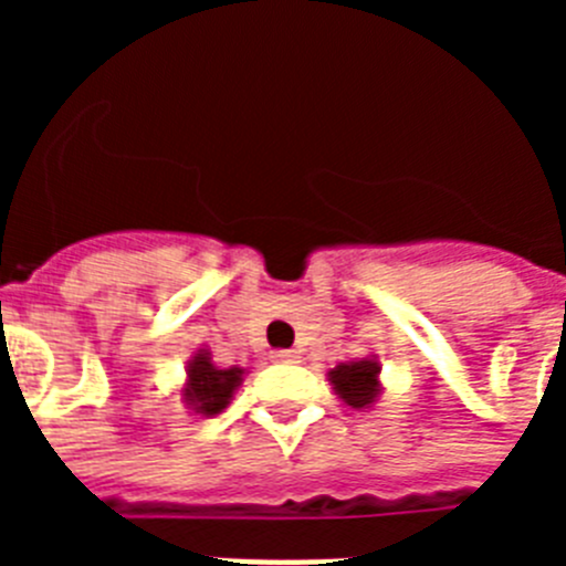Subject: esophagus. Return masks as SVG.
I'll list each match as a JSON object with an SVG mask.
<instances>
[{
  "label": "esophagus",
  "mask_w": 566,
  "mask_h": 566,
  "mask_svg": "<svg viewBox=\"0 0 566 566\" xmlns=\"http://www.w3.org/2000/svg\"><path fill=\"white\" fill-rule=\"evenodd\" d=\"M274 359H277V363H294V359H297V354H294V352H274Z\"/></svg>",
  "instance_id": "obj_1"
}]
</instances>
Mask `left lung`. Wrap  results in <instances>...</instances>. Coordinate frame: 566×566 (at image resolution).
I'll return each instance as SVG.
<instances>
[{"mask_svg":"<svg viewBox=\"0 0 566 566\" xmlns=\"http://www.w3.org/2000/svg\"><path fill=\"white\" fill-rule=\"evenodd\" d=\"M379 371H382V365L377 363V357L352 359V363H339L337 368H332L328 382L334 385V391L345 405L359 411V408H371L382 394Z\"/></svg>","mask_w":566,"mask_h":566,"instance_id":"obj_1","label":"left lung"}]
</instances>
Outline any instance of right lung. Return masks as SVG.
I'll use <instances>...</instances> for the list:
<instances>
[{"label": "right lung", "mask_w": 566, "mask_h": 566, "mask_svg": "<svg viewBox=\"0 0 566 566\" xmlns=\"http://www.w3.org/2000/svg\"><path fill=\"white\" fill-rule=\"evenodd\" d=\"M247 368H218L212 363L209 348H198L195 357L187 363V382L181 388V399L192 413L201 417H214L232 402L234 391L243 382Z\"/></svg>", "instance_id": "add662e5"}]
</instances>
